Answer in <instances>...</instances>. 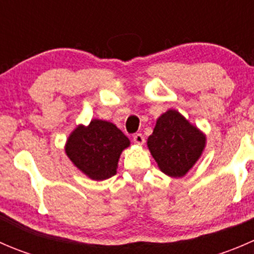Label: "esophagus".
<instances>
[{"instance_id":"obj_1","label":"esophagus","mask_w":254,"mask_h":254,"mask_svg":"<svg viewBox=\"0 0 254 254\" xmlns=\"http://www.w3.org/2000/svg\"><path fill=\"white\" fill-rule=\"evenodd\" d=\"M132 140H134V142L137 143V145H142V143L145 142V137H143V135L140 134V132L135 134L134 136H132Z\"/></svg>"}]
</instances>
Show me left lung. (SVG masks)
I'll list each match as a JSON object with an SVG mask.
<instances>
[{
	"mask_svg": "<svg viewBox=\"0 0 254 254\" xmlns=\"http://www.w3.org/2000/svg\"><path fill=\"white\" fill-rule=\"evenodd\" d=\"M147 146L160 170L177 178L186 175L200 157L205 136L178 112L171 109L157 119Z\"/></svg>",
	"mask_w": 254,
	"mask_h": 254,
	"instance_id": "8db88e82",
	"label": "left lung"
}]
</instances>
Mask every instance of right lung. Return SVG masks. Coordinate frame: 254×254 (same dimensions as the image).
Returning a JSON list of instances; mask_svg holds the SVG:
<instances>
[{
  "label": "right lung",
  "mask_w": 254,
  "mask_h": 254,
  "mask_svg": "<svg viewBox=\"0 0 254 254\" xmlns=\"http://www.w3.org/2000/svg\"><path fill=\"white\" fill-rule=\"evenodd\" d=\"M129 145V139L114 124L94 119L87 127L79 125L73 130L66 153L84 175L103 181L117 173L120 153Z\"/></svg>",
  "instance_id": "1"
}]
</instances>
